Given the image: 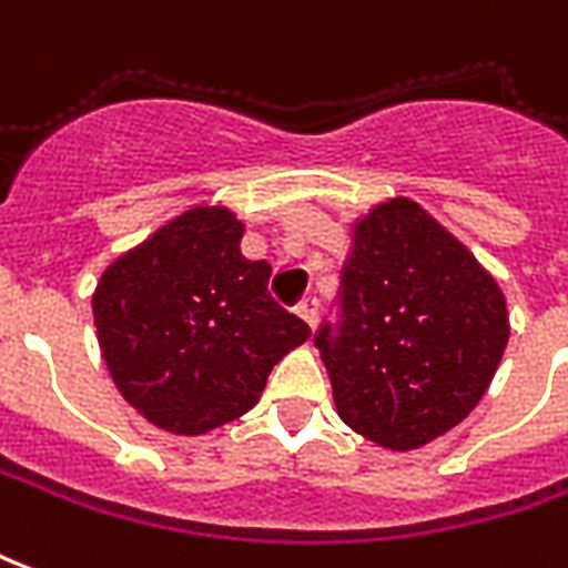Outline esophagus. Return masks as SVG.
<instances>
[{
  "label": "esophagus",
  "instance_id": "esophagus-1",
  "mask_svg": "<svg viewBox=\"0 0 568 568\" xmlns=\"http://www.w3.org/2000/svg\"><path fill=\"white\" fill-rule=\"evenodd\" d=\"M297 316L304 318L310 331H316L318 327V301L316 297H304L301 304H297Z\"/></svg>",
  "mask_w": 568,
  "mask_h": 568
}]
</instances>
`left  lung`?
I'll return each mask as SVG.
<instances>
[{
  "label": "left lung",
  "mask_w": 568,
  "mask_h": 568,
  "mask_svg": "<svg viewBox=\"0 0 568 568\" xmlns=\"http://www.w3.org/2000/svg\"><path fill=\"white\" fill-rule=\"evenodd\" d=\"M508 343L506 297L464 243L409 199L355 222L337 318L316 334L339 418L390 452L476 409Z\"/></svg>",
  "instance_id": "left-lung-1"
}]
</instances>
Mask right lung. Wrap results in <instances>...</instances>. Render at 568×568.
I'll return each instance as SVG.
<instances>
[{"label": "right lung", "mask_w": 568, "mask_h": 568, "mask_svg": "<svg viewBox=\"0 0 568 568\" xmlns=\"http://www.w3.org/2000/svg\"><path fill=\"white\" fill-rule=\"evenodd\" d=\"M243 222L192 207L120 255L92 295L111 379L146 422L195 436L258 403L310 327L267 292L271 264L241 252Z\"/></svg>", "instance_id": "obj_1"}]
</instances>
